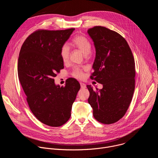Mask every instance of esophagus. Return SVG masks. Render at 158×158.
<instances>
[{
	"mask_svg": "<svg viewBox=\"0 0 158 158\" xmlns=\"http://www.w3.org/2000/svg\"><path fill=\"white\" fill-rule=\"evenodd\" d=\"M80 84H81V87L82 89H84V88H85V87H86V85H85L84 83L80 82Z\"/></svg>",
	"mask_w": 158,
	"mask_h": 158,
	"instance_id": "obj_1",
	"label": "esophagus"
}]
</instances>
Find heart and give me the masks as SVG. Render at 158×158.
<instances>
[{
  "label": "heart",
  "instance_id": "obj_1",
  "mask_svg": "<svg viewBox=\"0 0 158 158\" xmlns=\"http://www.w3.org/2000/svg\"><path fill=\"white\" fill-rule=\"evenodd\" d=\"M72 44L75 47L80 49L85 55L89 54L91 51V44L84 35H77L72 40ZM69 48L66 44H63L60 49V56L62 60L65 63L69 60ZM72 75L76 78H81L83 76L82 69L79 67H75L72 72Z\"/></svg>",
  "mask_w": 158,
  "mask_h": 158
}]
</instances>
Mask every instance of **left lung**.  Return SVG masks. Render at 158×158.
Listing matches in <instances>:
<instances>
[{
	"label": "left lung",
	"mask_w": 158,
	"mask_h": 158,
	"mask_svg": "<svg viewBox=\"0 0 158 158\" xmlns=\"http://www.w3.org/2000/svg\"><path fill=\"white\" fill-rule=\"evenodd\" d=\"M87 32L94 42L96 58L91 77L103 85L90 93L88 102L93 109L94 118L99 123L110 124L126 114L135 88V62L125 39L105 27L95 26Z\"/></svg>",
	"instance_id": "1"
}]
</instances>
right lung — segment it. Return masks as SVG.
<instances>
[{"instance_id": "add662e5", "label": "right lung", "mask_w": 158, "mask_h": 158, "mask_svg": "<svg viewBox=\"0 0 158 158\" xmlns=\"http://www.w3.org/2000/svg\"><path fill=\"white\" fill-rule=\"evenodd\" d=\"M74 29L37 30L26 39L19 53L18 76L29 108L39 121L52 127L69 119L81 87L74 78L64 87L56 85L54 79L64 68L60 48Z\"/></svg>"}]
</instances>
